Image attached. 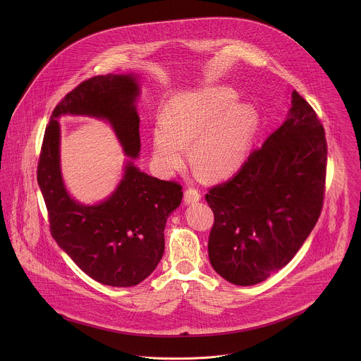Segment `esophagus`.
I'll use <instances>...</instances> for the list:
<instances>
[{
  "label": "esophagus",
  "mask_w": 361,
  "mask_h": 361,
  "mask_svg": "<svg viewBox=\"0 0 361 361\" xmlns=\"http://www.w3.org/2000/svg\"><path fill=\"white\" fill-rule=\"evenodd\" d=\"M200 197H202L200 192L197 189H195V188H188L185 190V203L186 204H193V203L199 202Z\"/></svg>",
  "instance_id": "obj_1"
}]
</instances>
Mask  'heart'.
I'll list each match as a JSON object with an SVG mask.
<instances>
[{"instance_id":"heart-1","label":"heart","mask_w":361,"mask_h":361,"mask_svg":"<svg viewBox=\"0 0 361 361\" xmlns=\"http://www.w3.org/2000/svg\"><path fill=\"white\" fill-rule=\"evenodd\" d=\"M238 94L224 86H207L173 99L165 118L153 128V157L162 172L178 169L193 143L192 162L207 178L238 171L252 147L256 111L238 104Z\"/></svg>"}]
</instances>
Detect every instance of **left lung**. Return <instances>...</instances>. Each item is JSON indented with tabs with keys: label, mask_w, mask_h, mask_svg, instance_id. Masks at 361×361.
<instances>
[{
	"label": "left lung",
	"mask_w": 361,
	"mask_h": 361,
	"mask_svg": "<svg viewBox=\"0 0 361 361\" xmlns=\"http://www.w3.org/2000/svg\"><path fill=\"white\" fill-rule=\"evenodd\" d=\"M326 153L318 115L293 92L286 121L206 195L214 212L208 256L224 279L256 285L296 256L322 209Z\"/></svg>",
	"instance_id": "8db88e82"
}]
</instances>
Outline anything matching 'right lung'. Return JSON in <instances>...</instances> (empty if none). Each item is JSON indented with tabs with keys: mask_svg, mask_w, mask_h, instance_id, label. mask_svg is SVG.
<instances>
[{
	"mask_svg": "<svg viewBox=\"0 0 361 361\" xmlns=\"http://www.w3.org/2000/svg\"><path fill=\"white\" fill-rule=\"evenodd\" d=\"M139 87L130 75H99L83 80L54 108L37 164V182L49 212L50 232L61 249L94 281L128 288L145 281L164 255V229L182 202V186L140 172L132 162L114 195L97 206H82L66 193L59 171L62 114L108 119L125 153L140 152Z\"/></svg>",
	"mask_w": 361,
	"mask_h": 361,
	"instance_id": "add662e5",
	"label": "right lung"
}]
</instances>
